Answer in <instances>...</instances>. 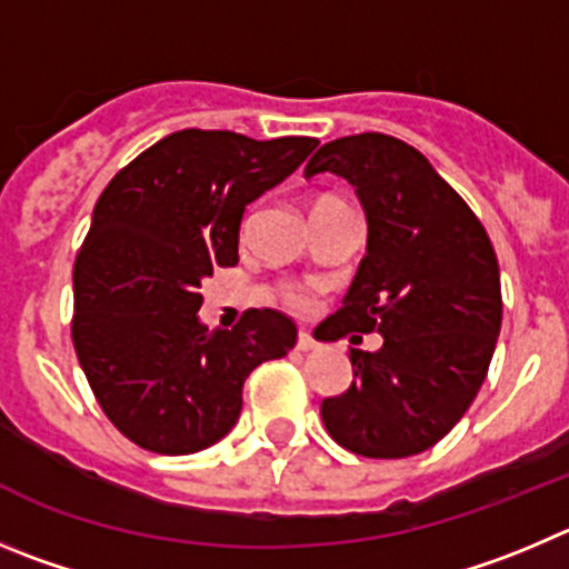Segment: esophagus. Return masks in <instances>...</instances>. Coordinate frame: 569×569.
I'll return each mask as SVG.
<instances>
[{
	"label": "esophagus",
	"mask_w": 569,
	"mask_h": 569,
	"mask_svg": "<svg viewBox=\"0 0 569 569\" xmlns=\"http://www.w3.org/2000/svg\"><path fill=\"white\" fill-rule=\"evenodd\" d=\"M315 348H317V342H315V337H311L309 331H300V333H297L295 350H302V353H306V350H315Z\"/></svg>",
	"instance_id": "obj_1"
}]
</instances>
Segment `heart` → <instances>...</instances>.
Masks as SVG:
<instances>
[{
	"instance_id": "obj_1",
	"label": "heart",
	"mask_w": 569,
	"mask_h": 569,
	"mask_svg": "<svg viewBox=\"0 0 569 569\" xmlns=\"http://www.w3.org/2000/svg\"><path fill=\"white\" fill-rule=\"evenodd\" d=\"M333 204H342V201L331 199V196H322V199L315 201V207H311V210H317V207H333ZM280 300H283L286 306H289V309L300 311V309H306V302H309V295H306V291H302L300 286L283 283V286H280Z\"/></svg>"
}]
</instances>
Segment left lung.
<instances>
[{
	"instance_id": "1",
	"label": "left lung",
	"mask_w": 569,
	"mask_h": 569,
	"mask_svg": "<svg viewBox=\"0 0 569 569\" xmlns=\"http://www.w3.org/2000/svg\"><path fill=\"white\" fill-rule=\"evenodd\" d=\"M337 173L368 216V254L322 342L379 331L350 348L353 381L320 407L328 435L362 458H410L463 418L500 337L502 291L491 238L418 148L368 131L326 142L306 177ZM317 337V331H315Z\"/></svg>"
}]
</instances>
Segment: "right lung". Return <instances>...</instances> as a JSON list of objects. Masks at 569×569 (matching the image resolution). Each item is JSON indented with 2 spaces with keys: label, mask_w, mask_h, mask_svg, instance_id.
Here are the masks:
<instances>
[{
  "label": "right lung",
  "mask_w": 569,
  "mask_h": 569,
  "mask_svg": "<svg viewBox=\"0 0 569 569\" xmlns=\"http://www.w3.org/2000/svg\"><path fill=\"white\" fill-rule=\"evenodd\" d=\"M317 142L184 129L100 193L72 269V345L100 410L131 443L207 449L236 427L247 376L295 348V322L272 309H247L232 331H207L196 311L201 278L238 263L249 201Z\"/></svg>",
  "instance_id": "1"
}]
</instances>
